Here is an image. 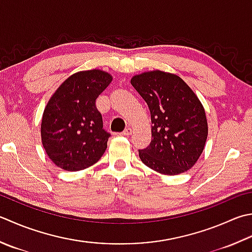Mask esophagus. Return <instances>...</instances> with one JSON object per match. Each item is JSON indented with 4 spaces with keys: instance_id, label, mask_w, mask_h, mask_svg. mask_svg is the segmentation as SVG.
I'll use <instances>...</instances> for the list:
<instances>
[{
    "instance_id": "1",
    "label": "esophagus",
    "mask_w": 252,
    "mask_h": 252,
    "mask_svg": "<svg viewBox=\"0 0 252 252\" xmlns=\"http://www.w3.org/2000/svg\"><path fill=\"white\" fill-rule=\"evenodd\" d=\"M131 133H132V130L130 129V127H127V129H126L125 131H123V132H121V133H120V134H121V135H130V134H131Z\"/></svg>"
}]
</instances>
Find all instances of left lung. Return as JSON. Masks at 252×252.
<instances>
[{"label":"left lung","mask_w":252,"mask_h":252,"mask_svg":"<svg viewBox=\"0 0 252 252\" xmlns=\"http://www.w3.org/2000/svg\"><path fill=\"white\" fill-rule=\"evenodd\" d=\"M132 86L151 111L152 141L139 150L141 160L164 175L190 169L208 137L204 108L191 88L175 74L153 71L132 77Z\"/></svg>","instance_id":"left-lung-1"}]
</instances>
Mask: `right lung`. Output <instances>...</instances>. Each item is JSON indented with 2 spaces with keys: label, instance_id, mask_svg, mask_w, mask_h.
Listing matches in <instances>:
<instances>
[{
  "label": "right lung",
  "instance_id": "1",
  "mask_svg": "<svg viewBox=\"0 0 252 252\" xmlns=\"http://www.w3.org/2000/svg\"><path fill=\"white\" fill-rule=\"evenodd\" d=\"M112 81L100 70L83 71L64 81L44 108L42 145L54 164L67 171L88 168L100 159L110 133L103 129L98 96Z\"/></svg>",
  "mask_w": 252,
  "mask_h": 252
}]
</instances>
